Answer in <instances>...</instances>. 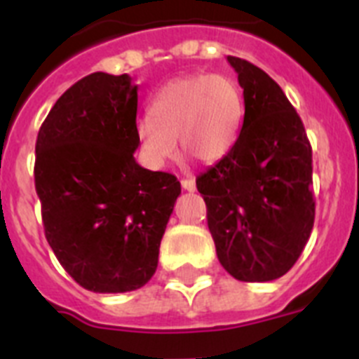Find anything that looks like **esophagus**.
<instances>
[{"label": "esophagus", "mask_w": 359, "mask_h": 359, "mask_svg": "<svg viewBox=\"0 0 359 359\" xmlns=\"http://www.w3.org/2000/svg\"><path fill=\"white\" fill-rule=\"evenodd\" d=\"M182 187L185 190H189V192H194L196 190V182L192 180V177H185V180H182Z\"/></svg>", "instance_id": "obj_1"}]
</instances>
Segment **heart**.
<instances>
[{
	"label": "heart",
	"mask_w": 359,
	"mask_h": 359,
	"mask_svg": "<svg viewBox=\"0 0 359 359\" xmlns=\"http://www.w3.org/2000/svg\"><path fill=\"white\" fill-rule=\"evenodd\" d=\"M151 116L136 123L145 160L163 167L177 152L201 163H215L236 145L244 104L237 84L224 75L192 73L169 81L154 95Z\"/></svg>",
	"instance_id": "heart-1"
}]
</instances>
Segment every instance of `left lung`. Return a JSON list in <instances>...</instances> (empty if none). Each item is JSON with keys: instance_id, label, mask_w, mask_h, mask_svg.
<instances>
[{"instance_id": "obj_1", "label": "left lung", "mask_w": 359, "mask_h": 359, "mask_svg": "<svg viewBox=\"0 0 359 359\" xmlns=\"http://www.w3.org/2000/svg\"><path fill=\"white\" fill-rule=\"evenodd\" d=\"M228 62L243 88V128L196 185L221 266L237 280L269 282L293 268L313 230V152L280 86L244 59Z\"/></svg>"}]
</instances>
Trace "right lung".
<instances>
[{
  "instance_id": "obj_1",
  "label": "right lung",
  "mask_w": 359,
  "mask_h": 359,
  "mask_svg": "<svg viewBox=\"0 0 359 359\" xmlns=\"http://www.w3.org/2000/svg\"><path fill=\"white\" fill-rule=\"evenodd\" d=\"M138 86L97 72L66 90L36 142L44 236L84 290L126 293L158 268L161 237L182 185L136 163Z\"/></svg>"
}]
</instances>
